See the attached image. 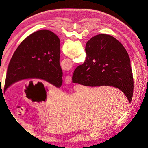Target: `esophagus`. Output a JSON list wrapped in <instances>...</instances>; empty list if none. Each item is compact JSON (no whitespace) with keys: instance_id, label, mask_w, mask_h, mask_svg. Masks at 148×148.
<instances>
[{"instance_id":"obj_1","label":"esophagus","mask_w":148,"mask_h":148,"mask_svg":"<svg viewBox=\"0 0 148 148\" xmlns=\"http://www.w3.org/2000/svg\"><path fill=\"white\" fill-rule=\"evenodd\" d=\"M71 82V77H70V75L66 76V77L65 78V83L66 84H70Z\"/></svg>"}]
</instances>
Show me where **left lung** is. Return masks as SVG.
I'll return each mask as SVG.
<instances>
[{"label": "left lung", "instance_id": "obj_1", "mask_svg": "<svg viewBox=\"0 0 148 148\" xmlns=\"http://www.w3.org/2000/svg\"><path fill=\"white\" fill-rule=\"evenodd\" d=\"M60 56V39L56 34L43 29L30 34L21 42L12 57L4 92L13 83L26 79H41L60 88L63 75Z\"/></svg>", "mask_w": 148, "mask_h": 148}]
</instances>
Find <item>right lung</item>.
Masks as SVG:
<instances>
[{"label":"right lung","mask_w":148,"mask_h":148,"mask_svg":"<svg viewBox=\"0 0 148 148\" xmlns=\"http://www.w3.org/2000/svg\"><path fill=\"white\" fill-rule=\"evenodd\" d=\"M86 58L74 71L72 82L86 86H110L132 101L133 78L130 59L123 46L108 34H98L87 42Z\"/></svg>","instance_id":"right-lung-1"}]
</instances>
